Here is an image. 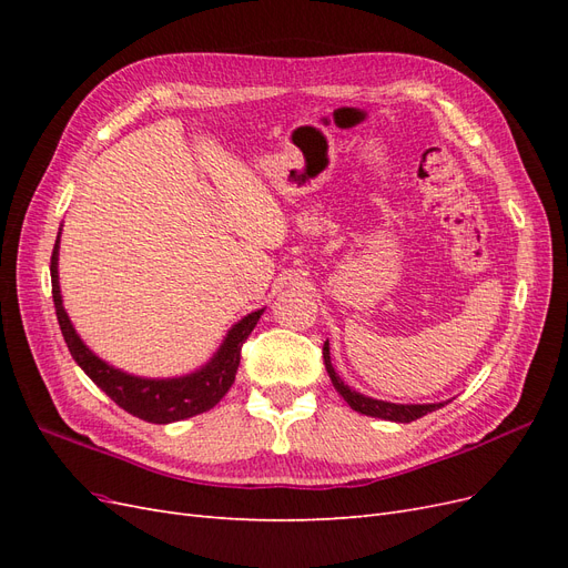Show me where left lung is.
Segmentation results:
<instances>
[{
  "mask_svg": "<svg viewBox=\"0 0 568 568\" xmlns=\"http://www.w3.org/2000/svg\"><path fill=\"white\" fill-rule=\"evenodd\" d=\"M322 355H324V367L326 372H329V379L334 384V388L338 390V395L343 400H346L355 412H359V415H367V417H379V419H386V422H400V424H409L415 422L424 415H428V412H434L443 405L448 403H424V405H400V403H388V400H376V398H369V395H363L357 393L355 388H351L348 384H343L341 376L336 374L334 365H332V353H329V341H324V348H322Z\"/></svg>",
  "mask_w": 568,
  "mask_h": 568,
  "instance_id": "obj_1",
  "label": "left lung"
}]
</instances>
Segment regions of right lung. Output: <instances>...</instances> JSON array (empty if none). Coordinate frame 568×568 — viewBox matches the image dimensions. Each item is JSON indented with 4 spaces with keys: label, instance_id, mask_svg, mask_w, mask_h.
Returning a JSON list of instances; mask_svg holds the SVG:
<instances>
[{
    "label": "right lung",
    "instance_id": "1",
    "mask_svg": "<svg viewBox=\"0 0 568 568\" xmlns=\"http://www.w3.org/2000/svg\"><path fill=\"white\" fill-rule=\"evenodd\" d=\"M59 244H61V230H59L54 253H51V265H49L51 296H54L61 334L65 338L68 351H71L73 359L82 367V372L88 374L118 407H123L132 417H140L151 424H170V422H180V419L201 415V412H209L225 398V393L234 384L244 341L248 338L253 326L265 313V307L263 311L248 313L246 317L232 324V329L227 332L225 338H222L220 348L213 353L209 363L201 365L199 369L182 376H168V379L136 376L109 365L106 359H101L94 351H90L88 343H84L75 332V326L71 317H68L63 298H61Z\"/></svg>",
    "mask_w": 568,
    "mask_h": 568
}]
</instances>
